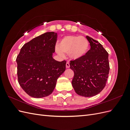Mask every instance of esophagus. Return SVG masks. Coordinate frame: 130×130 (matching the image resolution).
Returning <instances> with one entry per match:
<instances>
[{
	"instance_id": "obj_1",
	"label": "esophagus",
	"mask_w": 130,
	"mask_h": 130,
	"mask_svg": "<svg viewBox=\"0 0 130 130\" xmlns=\"http://www.w3.org/2000/svg\"><path fill=\"white\" fill-rule=\"evenodd\" d=\"M70 67V64L69 62H67L66 63V68H69Z\"/></svg>"
}]
</instances>
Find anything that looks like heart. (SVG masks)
<instances>
[{
    "label": "heart",
    "mask_w": 130,
    "mask_h": 130,
    "mask_svg": "<svg viewBox=\"0 0 130 130\" xmlns=\"http://www.w3.org/2000/svg\"><path fill=\"white\" fill-rule=\"evenodd\" d=\"M88 49L89 43L85 37L69 35L61 39L56 52L61 56H63V53H69L72 60H77L84 57Z\"/></svg>",
    "instance_id": "1"
}]
</instances>
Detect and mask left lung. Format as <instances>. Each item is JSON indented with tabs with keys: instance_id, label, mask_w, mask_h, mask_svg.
<instances>
[{
	"instance_id": "1",
	"label": "left lung",
	"mask_w": 130,
	"mask_h": 130,
	"mask_svg": "<svg viewBox=\"0 0 130 130\" xmlns=\"http://www.w3.org/2000/svg\"><path fill=\"white\" fill-rule=\"evenodd\" d=\"M90 49L79 60L70 63L74 76L72 84L80 96L91 97L102 91L108 77V54L100 43L88 36Z\"/></svg>"
}]
</instances>
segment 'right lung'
I'll list each match as a JSON object with an SVG mask.
<instances>
[{
    "label": "right lung",
    "mask_w": 130,
    "mask_h": 130,
    "mask_svg": "<svg viewBox=\"0 0 130 130\" xmlns=\"http://www.w3.org/2000/svg\"><path fill=\"white\" fill-rule=\"evenodd\" d=\"M56 38L54 32L43 34L23 45L17 56L19 84L31 97L49 96L65 71L66 61H57L53 57Z\"/></svg>",
    "instance_id": "right-lung-1"
}]
</instances>
